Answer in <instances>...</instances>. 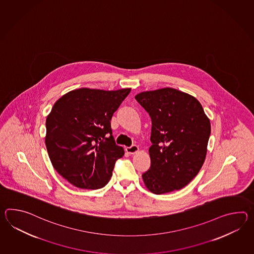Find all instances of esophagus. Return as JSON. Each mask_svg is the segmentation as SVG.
Instances as JSON below:
<instances>
[{"label":"esophagus","instance_id":"obj_1","mask_svg":"<svg viewBox=\"0 0 254 254\" xmlns=\"http://www.w3.org/2000/svg\"><path fill=\"white\" fill-rule=\"evenodd\" d=\"M126 151L127 153H129V154H134V153H136L138 151V147L136 146V145H132V146H130V147H127L126 148Z\"/></svg>","mask_w":254,"mask_h":254}]
</instances>
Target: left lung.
Segmentation results:
<instances>
[{
    "instance_id": "1",
    "label": "left lung",
    "mask_w": 254,
    "mask_h": 254,
    "mask_svg": "<svg viewBox=\"0 0 254 254\" xmlns=\"http://www.w3.org/2000/svg\"><path fill=\"white\" fill-rule=\"evenodd\" d=\"M152 123L151 165L142 174L148 190L164 194L181 190L205 161L210 123L194 96L174 88L146 91L135 96Z\"/></svg>"
}]
</instances>
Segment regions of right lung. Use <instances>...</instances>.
<instances>
[{"label": "right lung", "mask_w": 254, "mask_h": 254, "mask_svg": "<svg viewBox=\"0 0 254 254\" xmlns=\"http://www.w3.org/2000/svg\"><path fill=\"white\" fill-rule=\"evenodd\" d=\"M130 91L79 88L55 103L45 123V146L53 167L73 186L97 190L108 183L125 154L110 121Z\"/></svg>", "instance_id": "right-lung-1"}]
</instances>
